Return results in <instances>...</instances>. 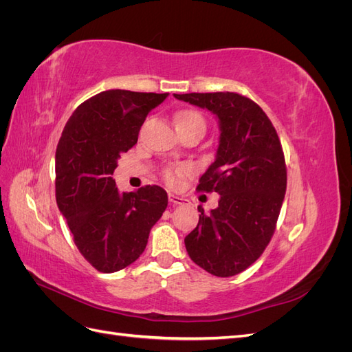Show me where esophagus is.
I'll use <instances>...</instances> for the list:
<instances>
[{"mask_svg":"<svg viewBox=\"0 0 352 352\" xmlns=\"http://www.w3.org/2000/svg\"><path fill=\"white\" fill-rule=\"evenodd\" d=\"M168 201L172 202V204H175V206H182V204H186V202H188L186 198L175 195V194H168Z\"/></svg>","mask_w":352,"mask_h":352,"instance_id":"esophagus-1","label":"esophagus"}]
</instances>
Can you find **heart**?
<instances>
[{
	"instance_id": "b5f03b06",
	"label": "heart",
	"mask_w": 352,
	"mask_h": 352,
	"mask_svg": "<svg viewBox=\"0 0 352 352\" xmlns=\"http://www.w3.org/2000/svg\"><path fill=\"white\" fill-rule=\"evenodd\" d=\"M175 122H176L177 129H182V127H188V126H199L206 129L204 117L194 110H185V111L177 113L175 117ZM186 172H188L186 167L168 168V170H166V180L170 185H176L177 180L182 177Z\"/></svg>"
}]
</instances>
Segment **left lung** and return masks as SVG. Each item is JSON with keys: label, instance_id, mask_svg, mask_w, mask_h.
<instances>
[{"label": "left lung", "instance_id": "obj_1", "mask_svg": "<svg viewBox=\"0 0 352 352\" xmlns=\"http://www.w3.org/2000/svg\"><path fill=\"white\" fill-rule=\"evenodd\" d=\"M207 109L219 120L216 160L198 190L217 192L219 207L204 212L185 238L190 260L219 278L235 276L267 247L286 192V166L279 136L260 105L235 92L173 94Z\"/></svg>", "mask_w": 352, "mask_h": 352}]
</instances>
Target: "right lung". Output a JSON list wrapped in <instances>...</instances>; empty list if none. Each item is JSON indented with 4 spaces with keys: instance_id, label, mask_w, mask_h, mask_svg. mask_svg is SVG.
Wrapping results in <instances>:
<instances>
[{
    "instance_id": "obj_1",
    "label": "right lung",
    "mask_w": 352,
    "mask_h": 352,
    "mask_svg": "<svg viewBox=\"0 0 352 352\" xmlns=\"http://www.w3.org/2000/svg\"><path fill=\"white\" fill-rule=\"evenodd\" d=\"M168 94L110 89L70 116L56 151V198L80 254L102 273L140 258L167 207L157 185L120 194L113 173L136 144L145 117Z\"/></svg>"
}]
</instances>
